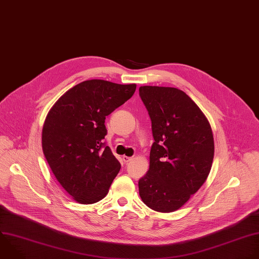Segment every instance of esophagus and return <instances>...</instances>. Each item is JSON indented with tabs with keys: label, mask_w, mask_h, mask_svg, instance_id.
<instances>
[{
	"label": "esophagus",
	"mask_w": 259,
	"mask_h": 259,
	"mask_svg": "<svg viewBox=\"0 0 259 259\" xmlns=\"http://www.w3.org/2000/svg\"><path fill=\"white\" fill-rule=\"evenodd\" d=\"M122 159L124 160V162H129L130 160H132V157H129V156L123 155V156H122Z\"/></svg>",
	"instance_id": "esophagus-1"
}]
</instances>
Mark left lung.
<instances>
[{"instance_id": "left-lung-1", "label": "left lung", "mask_w": 259, "mask_h": 259, "mask_svg": "<svg viewBox=\"0 0 259 259\" xmlns=\"http://www.w3.org/2000/svg\"><path fill=\"white\" fill-rule=\"evenodd\" d=\"M154 142L149 169L139 180V195L151 209L171 212L203 185L211 168L214 142L208 120L182 91L140 86Z\"/></svg>"}]
</instances>
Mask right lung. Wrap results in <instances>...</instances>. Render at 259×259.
Segmentation results:
<instances>
[{
    "mask_svg": "<svg viewBox=\"0 0 259 259\" xmlns=\"http://www.w3.org/2000/svg\"><path fill=\"white\" fill-rule=\"evenodd\" d=\"M135 90L136 84L86 80L50 110L42 127V151L58 182L77 202L102 200L118 175L121 164L104 142L105 120Z\"/></svg>",
    "mask_w": 259,
    "mask_h": 259,
    "instance_id": "obj_1",
    "label": "right lung"
}]
</instances>
